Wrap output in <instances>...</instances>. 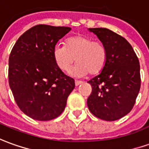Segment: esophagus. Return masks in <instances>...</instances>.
I'll return each mask as SVG.
<instances>
[{
    "instance_id": "1",
    "label": "esophagus",
    "mask_w": 149,
    "mask_h": 149,
    "mask_svg": "<svg viewBox=\"0 0 149 149\" xmlns=\"http://www.w3.org/2000/svg\"><path fill=\"white\" fill-rule=\"evenodd\" d=\"M82 83V81H75V85H76V86H78L79 85H81Z\"/></svg>"
}]
</instances>
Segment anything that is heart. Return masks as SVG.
<instances>
[{"instance_id":"heart-1","label":"heart","mask_w":149,"mask_h":149,"mask_svg":"<svg viewBox=\"0 0 149 149\" xmlns=\"http://www.w3.org/2000/svg\"><path fill=\"white\" fill-rule=\"evenodd\" d=\"M53 59L61 71L68 72L75 61L78 64L72 70L75 76L98 74L103 69L107 58V50L101 42L82 35L66 39L65 46L57 44L53 48Z\"/></svg>"}]
</instances>
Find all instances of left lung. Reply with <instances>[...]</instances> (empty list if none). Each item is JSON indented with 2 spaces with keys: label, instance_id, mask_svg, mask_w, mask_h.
Segmentation results:
<instances>
[{
  "label": "left lung",
  "instance_id": "8db88e82",
  "mask_svg": "<svg viewBox=\"0 0 149 149\" xmlns=\"http://www.w3.org/2000/svg\"><path fill=\"white\" fill-rule=\"evenodd\" d=\"M107 50L103 69L88 81L87 100L93 115L106 121L123 118L132 111L140 89V62L125 38L107 28H89Z\"/></svg>",
  "mask_w": 149,
  "mask_h": 149
}]
</instances>
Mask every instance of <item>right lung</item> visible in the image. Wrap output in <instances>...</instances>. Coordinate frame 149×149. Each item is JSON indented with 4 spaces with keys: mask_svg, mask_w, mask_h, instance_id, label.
Returning <instances> with one entry per match:
<instances>
[{
    "mask_svg": "<svg viewBox=\"0 0 149 149\" xmlns=\"http://www.w3.org/2000/svg\"><path fill=\"white\" fill-rule=\"evenodd\" d=\"M70 27L37 25L17 40L9 59V83L17 105L38 121L56 118L75 88L74 79L57 67L53 48Z\"/></svg>",
    "mask_w": 149,
    "mask_h": 149,
    "instance_id": "right-lung-1",
    "label": "right lung"
}]
</instances>
